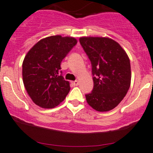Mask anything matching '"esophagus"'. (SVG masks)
Masks as SVG:
<instances>
[{
    "mask_svg": "<svg viewBox=\"0 0 153 153\" xmlns=\"http://www.w3.org/2000/svg\"><path fill=\"white\" fill-rule=\"evenodd\" d=\"M72 84L74 85V86H78L79 82L78 81H72Z\"/></svg>",
    "mask_w": 153,
    "mask_h": 153,
    "instance_id": "esophagus-1",
    "label": "esophagus"
}]
</instances>
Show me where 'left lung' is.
Instances as JSON below:
<instances>
[{
    "instance_id": "8db88e82",
    "label": "left lung",
    "mask_w": 153,
    "mask_h": 153,
    "mask_svg": "<svg viewBox=\"0 0 153 153\" xmlns=\"http://www.w3.org/2000/svg\"><path fill=\"white\" fill-rule=\"evenodd\" d=\"M79 42L92 67L94 88L85 95L95 110L107 112L124 99L131 85L130 59L118 43L109 38L82 37Z\"/></svg>"
}]
</instances>
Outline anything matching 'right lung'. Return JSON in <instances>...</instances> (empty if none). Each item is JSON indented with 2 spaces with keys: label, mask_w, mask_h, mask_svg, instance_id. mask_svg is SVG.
Segmentation results:
<instances>
[{
  "label": "right lung",
  "mask_w": 153,
  "mask_h": 153,
  "mask_svg": "<svg viewBox=\"0 0 153 153\" xmlns=\"http://www.w3.org/2000/svg\"><path fill=\"white\" fill-rule=\"evenodd\" d=\"M76 44L77 40L72 37H48L26 54L22 62V80L36 105L51 109L65 100L70 86L62 77L60 64Z\"/></svg>",
  "instance_id": "add662e5"
}]
</instances>
